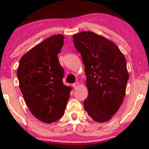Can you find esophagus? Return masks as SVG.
Listing matches in <instances>:
<instances>
[{
    "label": "esophagus",
    "instance_id": "obj_1",
    "mask_svg": "<svg viewBox=\"0 0 149 149\" xmlns=\"http://www.w3.org/2000/svg\"><path fill=\"white\" fill-rule=\"evenodd\" d=\"M79 82H75V83H74V84H73V87H74V88H75V89H76V88L78 87V86H79Z\"/></svg>",
    "mask_w": 149,
    "mask_h": 149
}]
</instances>
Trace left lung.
<instances>
[{
    "mask_svg": "<svg viewBox=\"0 0 149 149\" xmlns=\"http://www.w3.org/2000/svg\"><path fill=\"white\" fill-rule=\"evenodd\" d=\"M81 55L89 94L84 100L88 115L97 122L111 119L122 105L128 75L126 60L117 45L93 32L73 35Z\"/></svg>",
    "mask_w": 149,
    "mask_h": 149,
    "instance_id": "obj_1",
    "label": "left lung"
}]
</instances>
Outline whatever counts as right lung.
I'll list each match as a JSON object with an SVG mask.
<instances>
[{
	"mask_svg": "<svg viewBox=\"0 0 149 149\" xmlns=\"http://www.w3.org/2000/svg\"><path fill=\"white\" fill-rule=\"evenodd\" d=\"M64 39L61 34L52 35L36 45L21 58L17 71L30 112L47 123L62 117L72 89L63 84L64 70L57 56Z\"/></svg>",
	"mask_w": 149,
	"mask_h": 149,
	"instance_id": "right-lung-1",
	"label": "right lung"
}]
</instances>
